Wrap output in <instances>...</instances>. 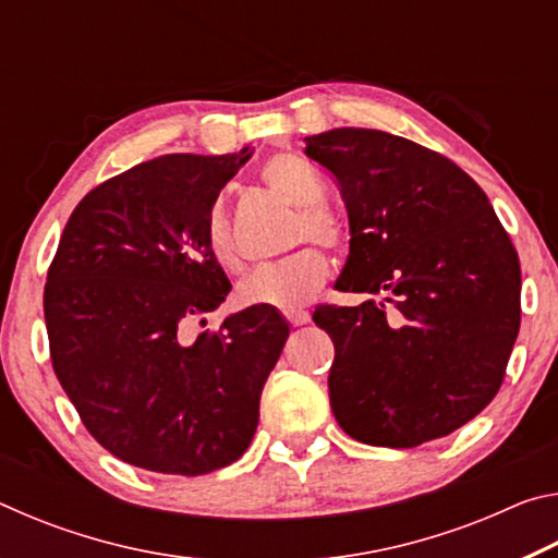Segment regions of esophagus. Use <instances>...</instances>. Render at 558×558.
Segmentation results:
<instances>
[{
    "mask_svg": "<svg viewBox=\"0 0 558 558\" xmlns=\"http://www.w3.org/2000/svg\"><path fill=\"white\" fill-rule=\"evenodd\" d=\"M286 317H288V323L292 327H300V325H307L310 323V313H307L305 307H292V310H288Z\"/></svg>",
    "mask_w": 558,
    "mask_h": 558,
    "instance_id": "obj_1",
    "label": "esophagus"
}]
</instances>
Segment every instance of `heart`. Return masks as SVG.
Masks as SVG:
<instances>
[{
  "instance_id": "heart-1",
  "label": "heart",
  "mask_w": 558,
  "mask_h": 558,
  "mask_svg": "<svg viewBox=\"0 0 558 558\" xmlns=\"http://www.w3.org/2000/svg\"><path fill=\"white\" fill-rule=\"evenodd\" d=\"M260 182L266 184L270 194L298 206V214L290 221L288 245H298L307 239L323 243L327 248H339L344 243V226L327 206H323L325 182L307 159L292 153L272 155L260 167ZM204 239L206 248H209L219 266L229 270H239L243 266L229 214L221 204H214L206 211ZM327 276L329 260L325 253L313 248V245H305V248L292 251L286 258L251 270L235 288V298H239L241 305L290 310L305 305L325 286Z\"/></svg>"
}]
</instances>
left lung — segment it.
<instances>
[{"instance_id": "obj_1", "label": "left lung", "mask_w": 558, "mask_h": 558, "mask_svg": "<svg viewBox=\"0 0 558 558\" xmlns=\"http://www.w3.org/2000/svg\"><path fill=\"white\" fill-rule=\"evenodd\" d=\"M305 145L349 214L335 288L381 295L313 315L335 342V418L366 446L448 436L502 386L522 317L514 245L475 179L428 147L366 128Z\"/></svg>"}]
</instances>
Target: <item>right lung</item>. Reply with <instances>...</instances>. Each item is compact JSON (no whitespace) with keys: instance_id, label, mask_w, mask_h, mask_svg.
Masks as SVG:
<instances>
[{"instance_id":"right-lung-1","label":"right lung","mask_w":558,"mask_h":558,"mask_svg":"<svg viewBox=\"0 0 558 558\" xmlns=\"http://www.w3.org/2000/svg\"><path fill=\"white\" fill-rule=\"evenodd\" d=\"M248 157L149 159L83 196L61 233L44 290L53 372L90 436L135 468L206 475L256 433L288 323L253 305L192 335L231 290L206 211Z\"/></svg>"}]
</instances>
